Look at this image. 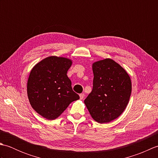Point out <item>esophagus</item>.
I'll return each mask as SVG.
<instances>
[{
    "instance_id": "esophagus-1",
    "label": "esophagus",
    "mask_w": 158,
    "mask_h": 158,
    "mask_svg": "<svg viewBox=\"0 0 158 158\" xmlns=\"http://www.w3.org/2000/svg\"><path fill=\"white\" fill-rule=\"evenodd\" d=\"M84 96H85V94H79L80 99H81V100H82V99L84 98Z\"/></svg>"
}]
</instances>
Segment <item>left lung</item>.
<instances>
[{"mask_svg": "<svg viewBox=\"0 0 158 158\" xmlns=\"http://www.w3.org/2000/svg\"><path fill=\"white\" fill-rule=\"evenodd\" d=\"M92 70L93 89L85 99V105L96 122L108 123L126 109L132 82L125 69L112 59L94 62Z\"/></svg>", "mask_w": 158, "mask_h": 158, "instance_id": "1", "label": "left lung"}]
</instances>
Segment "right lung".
<instances>
[{"label": "right lung", "mask_w": 158, "mask_h": 158, "mask_svg": "<svg viewBox=\"0 0 158 158\" xmlns=\"http://www.w3.org/2000/svg\"><path fill=\"white\" fill-rule=\"evenodd\" d=\"M72 63L64 57L49 56L36 64L30 73L29 102L33 109L47 119H56L70 103L79 99L66 75Z\"/></svg>", "instance_id": "obj_1"}]
</instances>
